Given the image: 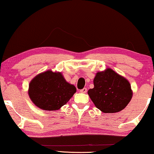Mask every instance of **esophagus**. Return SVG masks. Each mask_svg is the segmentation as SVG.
I'll use <instances>...</instances> for the list:
<instances>
[{
    "instance_id": "esophagus-1",
    "label": "esophagus",
    "mask_w": 154,
    "mask_h": 154,
    "mask_svg": "<svg viewBox=\"0 0 154 154\" xmlns=\"http://www.w3.org/2000/svg\"><path fill=\"white\" fill-rule=\"evenodd\" d=\"M87 91H88V90H87V88H84L83 89H82V90H80V92H81V93H86Z\"/></svg>"
}]
</instances>
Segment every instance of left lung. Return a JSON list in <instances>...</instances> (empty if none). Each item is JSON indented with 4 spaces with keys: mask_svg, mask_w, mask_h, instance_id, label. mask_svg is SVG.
Here are the masks:
<instances>
[{
    "mask_svg": "<svg viewBox=\"0 0 154 154\" xmlns=\"http://www.w3.org/2000/svg\"><path fill=\"white\" fill-rule=\"evenodd\" d=\"M94 85V88L88 90V94L95 106L105 113L119 112L132 98L129 82L111 69L98 72Z\"/></svg>",
    "mask_w": 154,
    "mask_h": 154,
    "instance_id": "left-lung-1",
    "label": "left lung"
}]
</instances>
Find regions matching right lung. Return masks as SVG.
Listing matches in <instances>:
<instances>
[{"label":"right lung","instance_id":"obj_1","mask_svg":"<svg viewBox=\"0 0 154 154\" xmlns=\"http://www.w3.org/2000/svg\"><path fill=\"white\" fill-rule=\"evenodd\" d=\"M75 92L74 85L68 83L62 73L47 71L35 77L29 85L32 101L44 110H57L69 101Z\"/></svg>","mask_w":154,"mask_h":154}]
</instances>
